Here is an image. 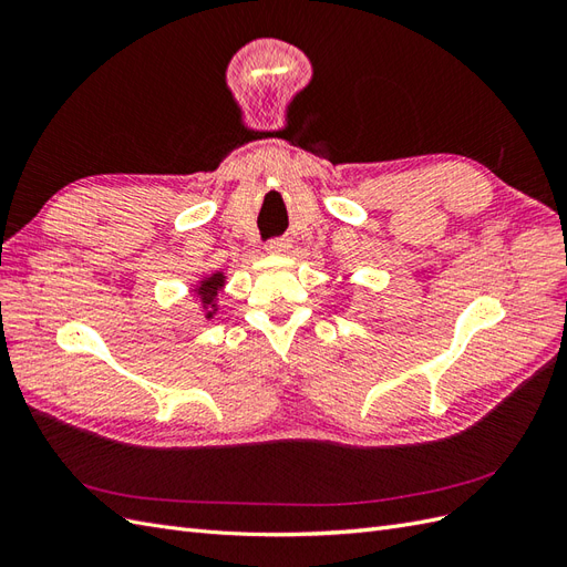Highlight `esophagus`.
Segmentation results:
<instances>
[{
  "instance_id": "34e87169",
  "label": "esophagus",
  "mask_w": 567,
  "mask_h": 567,
  "mask_svg": "<svg viewBox=\"0 0 567 567\" xmlns=\"http://www.w3.org/2000/svg\"><path fill=\"white\" fill-rule=\"evenodd\" d=\"M265 250L269 255H286L290 250V241L288 238H271V241L265 246Z\"/></svg>"
}]
</instances>
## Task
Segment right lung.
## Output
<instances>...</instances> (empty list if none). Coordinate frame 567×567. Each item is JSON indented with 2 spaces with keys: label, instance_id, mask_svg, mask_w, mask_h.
<instances>
[{
  "label": "right lung",
  "instance_id": "obj_1",
  "mask_svg": "<svg viewBox=\"0 0 567 567\" xmlns=\"http://www.w3.org/2000/svg\"><path fill=\"white\" fill-rule=\"evenodd\" d=\"M227 284V277L225 271H213V274H205V277H200L194 286V293L203 307L205 312V319H213L215 312L219 310L217 307V300H219V293L221 288H225Z\"/></svg>",
  "mask_w": 567,
  "mask_h": 567
}]
</instances>
